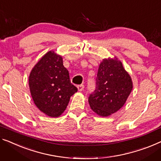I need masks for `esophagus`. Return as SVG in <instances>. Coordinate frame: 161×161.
I'll list each match as a JSON object with an SVG mask.
<instances>
[{"instance_id": "obj_1", "label": "esophagus", "mask_w": 161, "mask_h": 161, "mask_svg": "<svg viewBox=\"0 0 161 161\" xmlns=\"http://www.w3.org/2000/svg\"><path fill=\"white\" fill-rule=\"evenodd\" d=\"M84 88H85V86H84L83 85H80L77 86V89L79 91H82L84 90Z\"/></svg>"}]
</instances>
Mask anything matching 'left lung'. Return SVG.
Segmentation results:
<instances>
[{
  "mask_svg": "<svg viewBox=\"0 0 161 161\" xmlns=\"http://www.w3.org/2000/svg\"><path fill=\"white\" fill-rule=\"evenodd\" d=\"M131 76L116 57L103 59L98 68L95 90L89 96L91 109L106 117L123 107L132 90Z\"/></svg>",
  "mask_w": 161,
  "mask_h": 161,
  "instance_id": "obj_1",
  "label": "left lung"
}]
</instances>
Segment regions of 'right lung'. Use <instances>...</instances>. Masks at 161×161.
I'll list each match as a JSON object with an SVG mask.
<instances>
[{"mask_svg":"<svg viewBox=\"0 0 161 161\" xmlns=\"http://www.w3.org/2000/svg\"><path fill=\"white\" fill-rule=\"evenodd\" d=\"M29 86L36 106L50 117L61 116L71 96L77 92L63 65V58L54 51L45 54L32 69Z\"/></svg>","mask_w":161,"mask_h":161,"instance_id":"1","label":"right lung"}]
</instances>
